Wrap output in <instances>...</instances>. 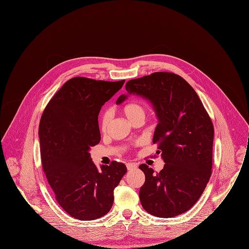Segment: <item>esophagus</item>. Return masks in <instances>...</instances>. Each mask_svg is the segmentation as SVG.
<instances>
[{"mask_svg":"<svg viewBox=\"0 0 249 249\" xmlns=\"http://www.w3.org/2000/svg\"><path fill=\"white\" fill-rule=\"evenodd\" d=\"M137 167V164L136 163H131V162H128L126 163V168L128 170H132V169H135Z\"/></svg>","mask_w":249,"mask_h":249,"instance_id":"34e87169","label":"esophagus"}]
</instances>
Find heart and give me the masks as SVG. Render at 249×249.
<instances>
[{"instance_id":"1","label":"heart","mask_w":249,"mask_h":249,"mask_svg":"<svg viewBox=\"0 0 249 249\" xmlns=\"http://www.w3.org/2000/svg\"><path fill=\"white\" fill-rule=\"evenodd\" d=\"M123 112L125 115V117L132 122L134 119L138 117H144L145 110L144 107L137 101H129L123 107ZM112 114L110 111H105L100 119V129L102 131H106L108 128V125L111 122Z\"/></svg>"}]
</instances>
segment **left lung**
Returning <instances> with one entry per match:
<instances>
[{"mask_svg":"<svg viewBox=\"0 0 249 249\" xmlns=\"http://www.w3.org/2000/svg\"><path fill=\"white\" fill-rule=\"evenodd\" d=\"M126 91L149 99L159 124L153 143L165 162L160 172L142 163L139 198L150 214L170 218L189 210L203 193L212 169L214 128L195 89L179 75L155 72L126 83ZM126 99L121 95L117 104Z\"/></svg>","mask_w":249,"mask_h":249,"instance_id":"obj_1","label":"left lung"}]
</instances>
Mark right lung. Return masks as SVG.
<instances>
[{
	"instance_id": "add662e5",
	"label": "right lung",
	"mask_w": 249,
	"mask_h": 249,
	"mask_svg": "<svg viewBox=\"0 0 249 249\" xmlns=\"http://www.w3.org/2000/svg\"><path fill=\"white\" fill-rule=\"evenodd\" d=\"M124 82L72 78L43 112L39 127L43 169L56 201L76 219L106 215L114 202V189L126 173L125 164L116 160L98 169L89 153L101 139V107Z\"/></svg>"
}]
</instances>
